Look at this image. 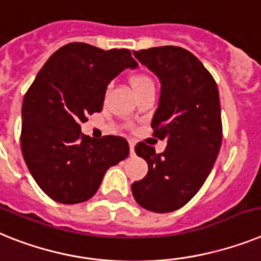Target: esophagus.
I'll return each mask as SVG.
<instances>
[{
    "label": "esophagus",
    "instance_id": "esophagus-1",
    "mask_svg": "<svg viewBox=\"0 0 261 261\" xmlns=\"http://www.w3.org/2000/svg\"><path fill=\"white\" fill-rule=\"evenodd\" d=\"M128 144H130V154L134 155L135 154V152H134V148H135L134 141H130V142H128Z\"/></svg>",
    "mask_w": 261,
    "mask_h": 261
}]
</instances>
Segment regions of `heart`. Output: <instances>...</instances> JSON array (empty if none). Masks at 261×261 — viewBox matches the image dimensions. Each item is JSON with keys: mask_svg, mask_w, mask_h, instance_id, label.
<instances>
[{"mask_svg": "<svg viewBox=\"0 0 261 261\" xmlns=\"http://www.w3.org/2000/svg\"><path fill=\"white\" fill-rule=\"evenodd\" d=\"M131 83H133V89H134V91L138 89H142V87L144 86H148V85H154L150 76L144 75V74H138V75H135L134 78L131 80Z\"/></svg>", "mask_w": 261, "mask_h": 261, "instance_id": "heart-1", "label": "heart"}]
</instances>
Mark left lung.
<instances>
[{"label":"left lung","instance_id":"obj_1","mask_svg":"<svg viewBox=\"0 0 261 261\" xmlns=\"http://www.w3.org/2000/svg\"><path fill=\"white\" fill-rule=\"evenodd\" d=\"M133 53L161 81L151 127L154 137L167 141V147L156 154L144 142L135 146L148 172L131 185V191L143 208L172 212L196 195L218 158L223 139L218 86L203 63L183 47L159 46Z\"/></svg>","mask_w":261,"mask_h":261}]
</instances>
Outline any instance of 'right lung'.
I'll return each instance as SVG.
<instances>
[{"label":"right lung","instance_id":"1","mask_svg":"<svg viewBox=\"0 0 261 261\" xmlns=\"http://www.w3.org/2000/svg\"><path fill=\"white\" fill-rule=\"evenodd\" d=\"M137 66L130 50L71 42L39 70L23 97L21 150L37 185L53 200H89L105 172L128 156L124 138L93 139L81 133V123L102 111L110 81Z\"/></svg>","mask_w":261,"mask_h":261}]
</instances>
